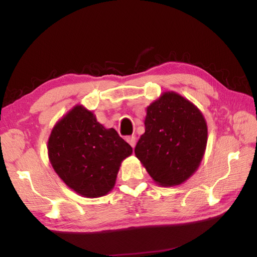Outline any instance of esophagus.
<instances>
[{
	"instance_id": "obj_1",
	"label": "esophagus",
	"mask_w": 257,
	"mask_h": 257,
	"mask_svg": "<svg viewBox=\"0 0 257 257\" xmlns=\"http://www.w3.org/2000/svg\"><path fill=\"white\" fill-rule=\"evenodd\" d=\"M125 141L129 143V145L132 146L133 149H134L135 146H136V137H135V136H129V137H127V139H125Z\"/></svg>"
}]
</instances>
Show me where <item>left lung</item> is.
<instances>
[{
  "label": "left lung",
  "instance_id": "left-lung-1",
  "mask_svg": "<svg viewBox=\"0 0 257 257\" xmlns=\"http://www.w3.org/2000/svg\"><path fill=\"white\" fill-rule=\"evenodd\" d=\"M145 133L135 147L152 179L161 187L184 184L197 171L207 144V123L201 110L172 90L146 107Z\"/></svg>",
  "mask_w": 257,
  "mask_h": 257
}]
</instances>
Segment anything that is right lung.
I'll use <instances>...</instances> for the list:
<instances>
[{
  "mask_svg": "<svg viewBox=\"0 0 257 257\" xmlns=\"http://www.w3.org/2000/svg\"><path fill=\"white\" fill-rule=\"evenodd\" d=\"M49 160L56 175L87 198L105 196L115 185L121 163L133 149L113 128H105L93 111L77 104L52 128Z\"/></svg>",
  "mask_w": 257,
  "mask_h": 257,
  "instance_id": "right-lung-1",
  "label": "right lung"
}]
</instances>
